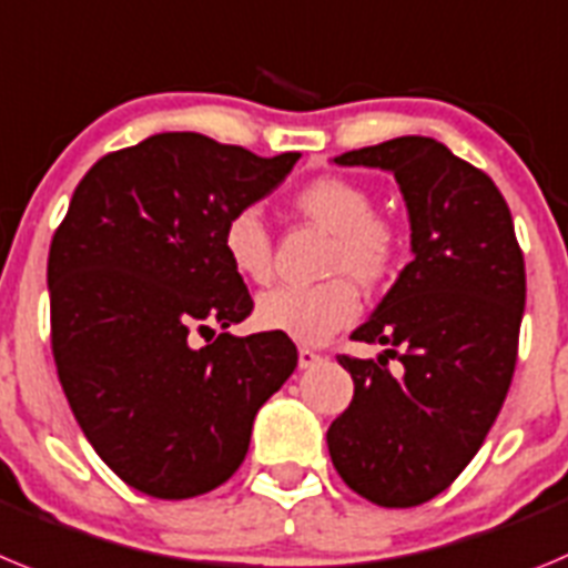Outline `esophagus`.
<instances>
[{
  "label": "esophagus",
  "mask_w": 568,
  "mask_h": 568,
  "mask_svg": "<svg viewBox=\"0 0 568 568\" xmlns=\"http://www.w3.org/2000/svg\"><path fill=\"white\" fill-rule=\"evenodd\" d=\"M296 356H300V367H314L316 362L322 359V356L316 354V351H311V347H300V354Z\"/></svg>",
  "instance_id": "obj_1"
}]
</instances>
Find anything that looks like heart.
I'll list each match as a JSON object with an SVG mask.
<instances>
[{"mask_svg":"<svg viewBox=\"0 0 568 568\" xmlns=\"http://www.w3.org/2000/svg\"><path fill=\"white\" fill-rule=\"evenodd\" d=\"M291 209L331 232L316 285H277L260 294L254 320L303 345H322L359 316V288L376 291L396 277L405 257V234L373 209L371 189L354 178L322 175L296 189ZM221 246L232 272L248 283H268L274 272L272 232L257 209H240L226 221Z\"/></svg>","mask_w":568,"mask_h":568,"instance_id":"b5f03b06","label":"heart"}]
</instances>
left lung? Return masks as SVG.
<instances>
[{
	"instance_id": "8db88e82",
	"label": "left lung",
	"mask_w": 568,
	"mask_h": 568,
	"mask_svg": "<svg viewBox=\"0 0 568 568\" xmlns=\"http://www.w3.org/2000/svg\"><path fill=\"white\" fill-rule=\"evenodd\" d=\"M393 172L416 257L351 334L379 359L336 356L354 402L328 427L342 481L379 507H418L456 481L498 418L518 359L524 252L493 178L433 138L334 158ZM396 358L398 368H387Z\"/></svg>"
}]
</instances>
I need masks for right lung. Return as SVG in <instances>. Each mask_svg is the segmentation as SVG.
Here are the masks:
<instances>
[{"mask_svg":"<svg viewBox=\"0 0 568 568\" xmlns=\"http://www.w3.org/2000/svg\"><path fill=\"white\" fill-rule=\"evenodd\" d=\"M296 161L161 132L75 186L50 243V345L87 442L138 493L181 500L229 481L257 410L294 373L288 336L226 331L254 303L221 234ZM214 324L224 334L195 348Z\"/></svg>","mask_w":568,"mask_h":568,"instance_id":"obj_1","label":"right lung"}]
</instances>
